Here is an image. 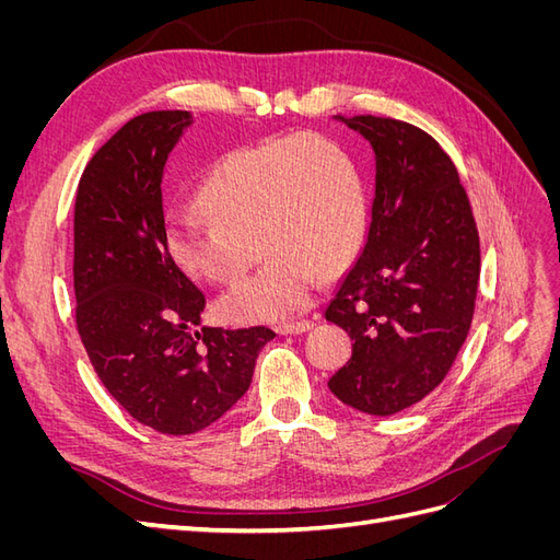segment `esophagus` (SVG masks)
Instances as JSON below:
<instances>
[{
	"label": "esophagus",
	"mask_w": 560,
	"mask_h": 560,
	"mask_svg": "<svg viewBox=\"0 0 560 560\" xmlns=\"http://www.w3.org/2000/svg\"><path fill=\"white\" fill-rule=\"evenodd\" d=\"M313 329V322L311 319H296V322H282V325L276 327L278 334L282 336H292V334H303Z\"/></svg>",
	"instance_id": "34e87169"
}]
</instances>
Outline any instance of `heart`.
Returning a JSON list of instances; mask_svg holds the SVG:
<instances>
[{
    "label": "heart",
    "instance_id": "heart-1",
    "mask_svg": "<svg viewBox=\"0 0 560 560\" xmlns=\"http://www.w3.org/2000/svg\"><path fill=\"white\" fill-rule=\"evenodd\" d=\"M206 217L177 214L165 247L194 280L231 282L266 254L257 273L217 301L226 322H273L306 308L319 268H343L358 249L366 206L346 151L319 135H290L222 156L198 189Z\"/></svg>",
    "mask_w": 560,
    "mask_h": 560
}]
</instances>
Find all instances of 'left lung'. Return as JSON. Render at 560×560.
Here are the masks:
<instances>
[{
    "label": "left lung",
    "mask_w": 560,
    "mask_h": 560,
    "mask_svg": "<svg viewBox=\"0 0 560 560\" xmlns=\"http://www.w3.org/2000/svg\"><path fill=\"white\" fill-rule=\"evenodd\" d=\"M376 154L364 249L325 317L352 358L329 378L343 404L393 416L446 378L474 317L481 249L465 186L439 142L399 118L341 116Z\"/></svg>",
    "instance_id": "obj_1"
}]
</instances>
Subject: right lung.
I'll list each match as a JSON object with an SVG mask.
<instances>
[{"mask_svg": "<svg viewBox=\"0 0 560 560\" xmlns=\"http://www.w3.org/2000/svg\"><path fill=\"white\" fill-rule=\"evenodd\" d=\"M191 114L147 112L100 147L74 202L77 329L95 374L142 425L194 434L252 383L266 327H202L206 294L165 247L163 171Z\"/></svg>", "mask_w": 560, "mask_h": 560, "instance_id": "1", "label": "right lung"}]
</instances>
